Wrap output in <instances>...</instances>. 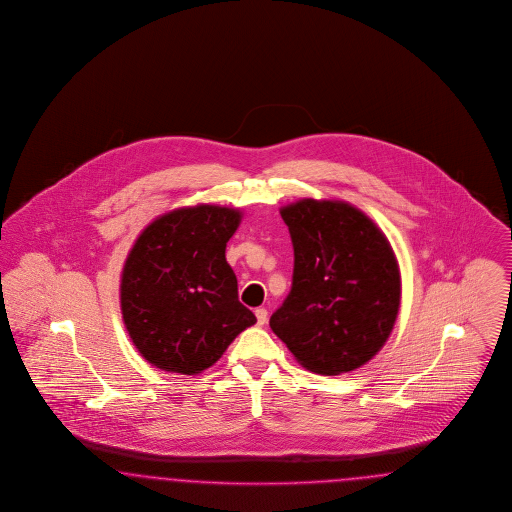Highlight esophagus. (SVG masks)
Instances as JSON below:
<instances>
[{
    "instance_id": "esophagus-1",
    "label": "esophagus",
    "mask_w": 512,
    "mask_h": 512,
    "mask_svg": "<svg viewBox=\"0 0 512 512\" xmlns=\"http://www.w3.org/2000/svg\"><path fill=\"white\" fill-rule=\"evenodd\" d=\"M255 316H257V324H259V326H265L266 320H268L266 308H257V310H255Z\"/></svg>"
}]
</instances>
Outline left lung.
I'll return each instance as SVG.
<instances>
[{"mask_svg": "<svg viewBox=\"0 0 512 512\" xmlns=\"http://www.w3.org/2000/svg\"><path fill=\"white\" fill-rule=\"evenodd\" d=\"M293 251V286L270 328L314 373L362 368L396 324L402 276L385 232L356 205L303 198L280 207Z\"/></svg>", "mask_w": 512, "mask_h": 512, "instance_id": "8db88e82", "label": "left lung"}]
</instances>
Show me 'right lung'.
I'll return each instance as SVG.
<instances>
[{"instance_id": "add662e5", "label": "right lung", "mask_w": 512, "mask_h": 512, "mask_svg": "<svg viewBox=\"0 0 512 512\" xmlns=\"http://www.w3.org/2000/svg\"><path fill=\"white\" fill-rule=\"evenodd\" d=\"M244 211L196 204L171 209L144 226L123 261V326L154 368L198 375L257 318L238 301L226 242Z\"/></svg>"}]
</instances>
